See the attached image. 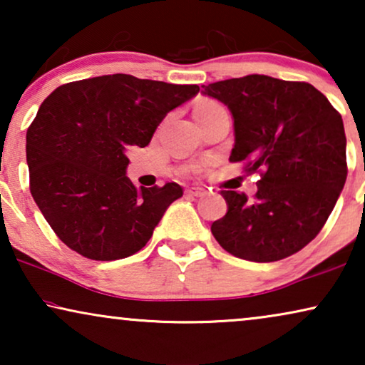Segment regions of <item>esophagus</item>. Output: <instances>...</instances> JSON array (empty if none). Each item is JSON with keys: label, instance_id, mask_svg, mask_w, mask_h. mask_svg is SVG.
<instances>
[{"label": "esophagus", "instance_id": "34e87169", "mask_svg": "<svg viewBox=\"0 0 365 365\" xmlns=\"http://www.w3.org/2000/svg\"><path fill=\"white\" fill-rule=\"evenodd\" d=\"M186 192H187V196L201 197V196H204V194H206V189H202V187H189Z\"/></svg>", "mask_w": 365, "mask_h": 365}]
</instances>
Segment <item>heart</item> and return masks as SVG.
I'll use <instances>...</instances> for the list:
<instances>
[{
	"label": "heart",
	"instance_id": "heart-1",
	"mask_svg": "<svg viewBox=\"0 0 365 365\" xmlns=\"http://www.w3.org/2000/svg\"><path fill=\"white\" fill-rule=\"evenodd\" d=\"M207 106H214V103L204 101V103H201V104H197V108H207Z\"/></svg>",
	"mask_w": 365,
	"mask_h": 365
}]
</instances>
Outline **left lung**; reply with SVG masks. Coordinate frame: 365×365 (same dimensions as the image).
Segmentation results:
<instances>
[{
	"instance_id": "left-lung-1",
	"label": "left lung",
	"mask_w": 365,
	"mask_h": 365,
	"mask_svg": "<svg viewBox=\"0 0 365 365\" xmlns=\"http://www.w3.org/2000/svg\"><path fill=\"white\" fill-rule=\"evenodd\" d=\"M202 88L232 114L229 161L261 171L252 201L222 191L227 212L212 222V236L246 261L292 256L321 232L346 184L341 114L309 83L249 74Z\"/></svg>"
}]
</instances>
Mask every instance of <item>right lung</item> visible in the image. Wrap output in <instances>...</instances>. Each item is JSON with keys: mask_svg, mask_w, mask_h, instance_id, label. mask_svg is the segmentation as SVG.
Masks as SVG:
<instances>
[{"mask_svg": "<svg viewBox=\"0 0 365 365\" xmlns=\"http://www.w3.org/2000/svg\"><path fill=\"white\" fill-rule=\"evenodd\" d=\"M199 93L131 74L68 83L44 99L26 133L29 189L56 236L93 261H116L146 246L182 187L138 189L128 149L151 141L166 114Z\"/></svg>", "mask_w": 365, "mask_h": 365, "instance_id": "obj_1", "label": "right lung"}]
</instances>
